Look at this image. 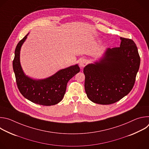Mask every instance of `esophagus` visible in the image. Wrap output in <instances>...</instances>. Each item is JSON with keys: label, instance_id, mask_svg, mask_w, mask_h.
Masks as SVG:
<instances>
[{"label": "esophagus", "instance_id": "34e87169", "mask_svg": "<svg viewBox=\"0 0 149 149\" xmlns=\"http://www.w3.org/2000/svg\"><path fill=\"white\" fill-rule=\"evenodd\" d=\"M87 63V60L86 59H84V58L81 59L79 62V66L81 68H83L84 67H86Z\"/></svg>", "mask_w": 149, "mask_h": 149}]
</instances>
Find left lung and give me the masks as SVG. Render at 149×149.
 Returning <instances> with one entry per match:
<instances>
[{"instance_id":"obj_1","label":"left lung","mask_w":149,"mask_h":149,"mask_svg":"<svg viewBox=\"0 0 149 149\" xmlns=\"http://www.w3.org/2000/svg\"><path fill=\"white\" fill-rule=\"evenodd\" d=\"M120 40V47L107 48L99 61L84 68L85 90L94 103L116 102L134 86L140 63L137 48L130 39Z\"/></svg>"}]
</instances>
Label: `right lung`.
Listing matches in <instances>:
<instances>
[{
    "instance_id": "obj_1",
    "label": "right lung",
    "mask_w": 149,
    "mask_h": 149,
    "mask_svg": "<svg viewBox=\"0 0 149 149\" xmlns=\"http://www.w3.org/2000/svg\"><path fill=\"white\" fill-rule=\"evenodd\" d=\"M28 34L19 41L15 51L13 68L17 88L25 98L33 103L46 106L55 105L62 100L68 82L79 72L80 68L75 64L42 79H32L26 75L20 65V51Z\"/></svg>"
}]
</instances>
